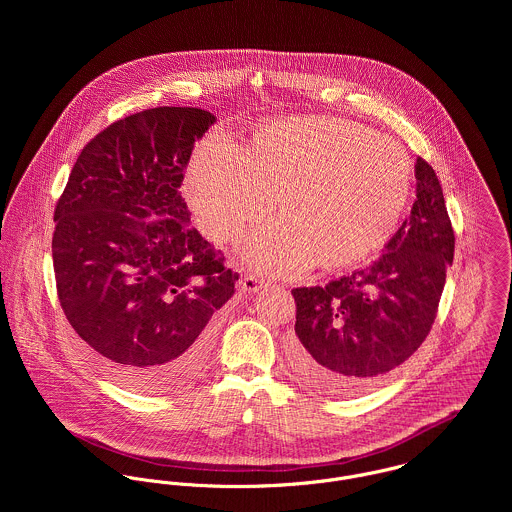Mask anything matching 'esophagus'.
I'll list each match as a JSON object with an SVG mask.
<instances>
[{
  "label": "esophagus",
  "instance_id": "1",
  "mask_svg": "<svg viewBox=\"0 0 512 512\" xmlns=\"http://www.w3.org/2000/svg\"><path fill=\"white\" fill-rule=\"evenodd\" d=\"M238 286H240V290L244 293H256L264 288V282L260 278H256V276H244Z\"/></svg>",
  "mask_w": 512,
  "mask_h": 512
}]
</instances>
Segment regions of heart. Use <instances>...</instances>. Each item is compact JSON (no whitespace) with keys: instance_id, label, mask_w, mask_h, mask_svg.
Returning a JSON list of instances; mask_svg holds the SVG:
<instances>
[{"instance_id":"obj_1","label":"heart","mask_w":512,"mask_h":512,"mask_svg":"<svg viewBox=\"0 0 512 512\" xmlns=\"http://www.w3.org/2000/svg\"><path fill=\"white\" fill-rule=\"evenodd\" d=\"M412 171L400 144L339 116H293L256 128L244 149L207 134L191 155L185 189L201 230L234 240L278 197L284 219L246 238L244 258L264 274L361 262L390 240Z\"/></svg>"}]
</instances>
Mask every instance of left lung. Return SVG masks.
<instances>
[{"label": "left lung", "instance_id": "8db88e82", "mask_svg": "<svg viewBox=\"0 0 512 512\" xmlns=\"http://www.w3.org/2000/svg\"><path fill=\"white\" fill-rule=\"evenodd\" d=\"M416 201L384 252L325 288H297L292 363L311 386L355 396L408 361L436 319L455 236L436 171L418 157Z\"/></svg>", "mask_w": 512, "mask_h": 512}]
</instances>
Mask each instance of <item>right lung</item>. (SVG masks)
<instances>
[{"label": "right lung", "instance_id": "right-lung-1", "mask_svg": "<svg viewBox=\"0 0 512 512\" xmlns=\"http://www.w3.org/2000/svg\"><path fill=\"white\" fill-rule=\"evenodd\" d=\"M215 122L183 106L114 122L80 151L55 209L63 311L92 359L138 392H167L203 368L211 319L238 280L179 193L193 144Z\"/></svg>", "mask_w": 512, "mask_h": 512}]
</instances>
